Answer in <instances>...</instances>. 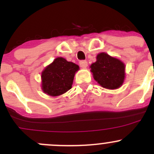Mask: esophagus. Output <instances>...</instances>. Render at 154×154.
<instances>
[{"label":"esophagus","mask_w":154,"mask_h":154,"mask_svg":"<svg viewBox=\"0 0 154 154\" xmlns=\"http://www.w3.org/2000/svg\"><path fill=\"white\" fill-rule=\"evenodd\" d=\"M80 66L81 68H85L88 66V63H87V61H86V60H81V61H80Z\"/></svg>","instance_id":"esophagus-1"}]
</instances>
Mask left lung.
Listing matches in <instances>:
<instances>
[{
    "mask_svg": "<svg viewBox=\"0 0 154 154\" xmlns=\"http://www.w3.org/2000/svg\"><path fill=\"white\" fill-rule=\"evenodd\" d=\"M125 69L122 62L105 53L98 54L97 61L91 66L94 80L109 89H116L122 86L125 80Z\"/></svg>",
    "mask_w": 154,
    "mask_h": 154,
    "instance_id": "left-lung-1",
    "label": "left lung"
}]
</instances>
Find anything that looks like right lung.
<instances>
[{"label":"right lung","instance_id":"right-lung-1","mask_svg":"<svg viewBox=\"0 0 154 154\" xmlns=\"http://www.w3.org/2000/svg\"><path fill=\"white\" fill-rule=\"evenodd\" d=\"M79 66L62 57L55 59L42 73V89L51 96H58L68 91L72 86Z\"/></svg>","mask_w":154,"mask_h":154}]
</instances>
